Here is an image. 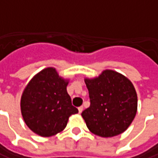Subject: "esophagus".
Instances as JSON below:
<instances>
[{"label":"esophagus","mask_w":158,"mask_h":158,"mask_svg":"<svg viewBox=\"0 0 158 158\" xmlns=\"http://www.w3.org/2000/svg\"><path fill=\"white\" fill-rule=\"evenodd\" d=\"M82 111H83V107H82V106L79 107V113H81Z\"/></svg>","instance_id":"esophagus-1"}]
</instances>
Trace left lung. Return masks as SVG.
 <instances>
[{
	"instance_id": "obj_1",
	"label": "left lung",
	"mask_w": 158,
	"mask_h": 158,
	"mask_svg": "<svg viewBox=\"0 0 158 158\" xmlns=\"http://www.w3.org/2000/svg\"><path fill=\"white\" fill-rule=\"evenodd\" d=\"M90 106L81 115L86 127L101 137L122 134L137 112V94L132 82L118 72L106 70L98 78L85 79Z\"/></svg>"
}]
</instances>
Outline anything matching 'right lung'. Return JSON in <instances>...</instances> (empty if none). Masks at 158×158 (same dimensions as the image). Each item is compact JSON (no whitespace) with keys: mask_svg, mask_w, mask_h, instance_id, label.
<instances>
[{"mask_svg":"<svg viewBox=\"0 0 158 158\" xmlns=\"http://www.w3.org/2000/svg\"><path fill=\"white\" fill-rule=\"evenodd\" d=\"M54 68L35 75L21 98V112L25 124L35 134L49 137L63 131L69 117L79 112L72 104L66 86Z\"/></svg>","mask_w":158,"mask_h":158,"instance_id":"add662e5","label":"right lung"}]
</instances>
